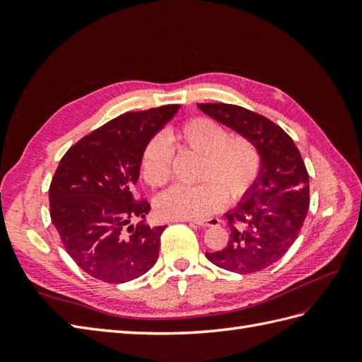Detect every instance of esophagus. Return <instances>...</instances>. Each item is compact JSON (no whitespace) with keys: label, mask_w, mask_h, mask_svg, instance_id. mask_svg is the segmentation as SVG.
<instances>
[{"label":"esophagus","mask_w":362,"mask_h":362,"mask_svg":"<svg viewBox=\"0 0 362 362\" xmlns=\"http://www.w3.org/2000/svg\"><path fill=\"white\" fill-rule=\"evenodd\" d=\"M189 224H196L199 227H214L219 226V219L218 218H210V219H199V221H188Z\"/></svg>","instance_id":"34e87169"}]
</instances>
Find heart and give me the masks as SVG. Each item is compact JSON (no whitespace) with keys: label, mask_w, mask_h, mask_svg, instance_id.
<instances>
[{"label":"heart","mask_w":362,"mask_h":362,"mask_svg":"<svg viewBox=\"0 0 362 362\" xmlns=\"http://www.w3.org/2000/svg\"><path fill=\"white\" fill-rule=\"evenodd\" d=\"M201 156L194 187H173L157 199L161 218L173 221L204 219L228 201H240L249 193L261 171V157L252 141L230 138L227 129L210 118L197 117L182 122L163 138L146 144L141 173L151 187H163L171 179V149Z\"/></svg>","instance_id":"b5f03b06"}]
</instances>
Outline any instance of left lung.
I'll return each mask as SVG.
<instances>
[{"mask_svg": "<svg viewBox=\"0 0 362 362\" xmlns=\"http://www.w3.org/2000/svg\"><path fill=\"white\" fill-rule=\"evenodd\" d=\"M199 109L255 146L261 171L241 202L228 211L226 249L205 253L213 264L236 274L263 271L297 240L310 206V177L292 138L263 115L233 104Z\"/></svg>", "mask_w": 362, "mask_h": 362, "instance_id": "8db88e82", "label": "left lung"}]
</instances>
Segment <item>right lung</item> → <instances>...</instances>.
Segmentation results:
<instances>
[{"label":"right lung","instance_id":"add662e5","mask_svg":"<svg viewBox=\"0 0 362 362\" xmlns=\"http://www.w3.org/2000/svg\"><path fill=\"white\" fill-rule=\"evenodd\" d=\"M179 107L122 113L60 160L49 185L51 221L68 255L98 280L126 283L156 264L166 226L146 224L151 205L134 191L146 144Z\"/></svg>","mask_w":362,"mask_h":362}]
</instances>
